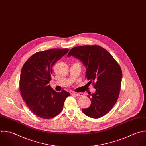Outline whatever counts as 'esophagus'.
I'll use <instances>...</instances> for the list:
<instances>
[{
    "mask_svg": "<svg viewBox=\"0 0 146 146\" xmlns=\"http://www.w3.org/2000/svg\"><path fill=\"white\" fill-rule=\"evenodd\" d=\"M73 94H74L76 96H79V97H81V96H83V93H73Z\"/></svg>",
    "mask_w": 146,
    "mask_h": 146,
    "instance_id": "1",
    "label": "esophagus"
}]
</instances>
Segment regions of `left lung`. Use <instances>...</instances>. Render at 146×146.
Returning a JSON list of instances; mask_svg holds the SVG:
<instances>
[{"label": "left lung", "mask_w": 146, "mask_h": 146, "mask_svg": "<svg viewBox=\"0 0 146 146\" xmlns=\"http://www.w3.org/2000/svg\"><path fill=\"white\" fill-rule=\"evenodd\" d=\"M79 59L86 67V77L96 89L90 94L91 105L82 112L92 118L108 113L119 97L122 72L115 60L106 49L98 45H84L72 48L68 57Z\"/></svg>", "instance_id": "1"}]
</instances>
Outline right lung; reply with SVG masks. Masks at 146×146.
<instances>
[{
  "mask_svg": "<svg viewBox=\"0 0 146 146\" xmlns=\"http://www.w3.org/2000/svg\"><path fill=\"white\" fill-rule=\"evenodd\" d=\"M68 51V49H52L36 52L21 69V95L29 110L40 118L48 119L58 115L70 95L65 90L57 92L49 85L52 66Z\"/></svg>",
  "mask_w": 146,
  "mask_h": 146,
  "instance_id": "1",
  "label": "right lung"
}]
</instances>
